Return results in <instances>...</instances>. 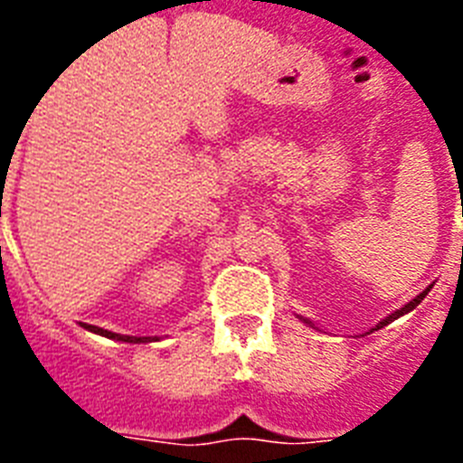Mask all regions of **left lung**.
<instances>
[{
    "label": "left lung",
    "instance_id": "left-lung-1",
    "mask_svg": "<svg viewBox=\"0 0 463 463\" xmlns=\"http://www.w3.org/2000/svg\"><path fill=\"white\" fill-rule=\"evenodd\" d=\"M428 290H430V288H428ZM428 290H423V293H420V296H416V298H413V300H411V303H409V305H403V307H402V309H396L394 315H389V317H387V319H382V322H380V324H377V326H374V329H373V331L382 329V326H387V324H389V322H394V319H399V317H402V315H406V312H411V309H416V305H420V300H423V298H425V296H428ZM300 319H303V317H300ZM303 322H307V319H303ZM307 324H309V326H312V322H307Z\"/></svg>",
    "mask_w": 463,
    "mask_h": 463
}]
</instances>
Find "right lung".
I'll return each mask as SVG.
<instances>
[{"instance_id": "1", "label": "right lung", "mask_w": 463, "mask_h": 463, "mask_svg": "<svg viewBox=\"0 0 463 463\" xmlns=\"http://www.w3.org/2000/svg\"><path fill=\"white\" fill-rule=\"evenodd\" d=\"M89 331L93 334H100V336H108V338H118V341H125V344H146L151 341V336H122V334H115V331H108V329H100V326H86Z\"/></svg>"}]
</instances>
